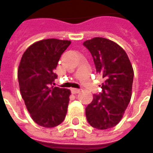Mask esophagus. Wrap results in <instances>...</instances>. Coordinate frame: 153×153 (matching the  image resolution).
Instances as JSON below:
<instances>
[{"mask_svg": "<svg viewBox=\"0 0 153 153\" xmlns=\"http://www.w3.org/2000/svg\"><path fill=\"white\" fill-rule=\"evenodd\" d=\"M80 92L79 89H77V88H71V93L73 94H77Z\"/></svg>", "mask_w": 153, "mask_h": 153, "instance_id": "34e87169", "label": "esophagus"}]
</instances>
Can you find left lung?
Segmentation results:
<instances>
[{
    "instance_id": "left-lung-1",
    "label": "left lung",
    "mask_w": 153,
    "mask_h": 153,
    "mask_svg": "<svg viewBox=\"0 0 153 153\" xmlns=\"http://www.w3.org/2000/svg\"><path fill=\"white\" fill-rule=\"evenodd\" d=\"M89 50L97 73L104 79L102 93L93 95L86 107V117L97 129L112 128L121 120L132 96L134 70L125 50L104 38H93L83 42Z\"/></svg>"
}]
</instances>
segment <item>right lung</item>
Here are the masks:
<instances>
[{
    "label": "right lung",
    "instance_id": "1",
    "mask_svg": "<svg viewBox=\"0 0 153 153\" xmlns=\"http://www.w3.org/2000/svg\"><path fill=\"white\" fill-rule=\"evenodd\" d=\"M70 41L48 38L26 49L18 68L20 93L32 119L38 125L52 128L65 117L70 90L52 86L61 55Z\"/></svg>",
    "mask_w": 153,
    "mask_h": 153
}]
</instances>
